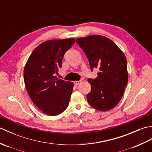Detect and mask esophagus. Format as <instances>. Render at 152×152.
<instances>
[{
  "mask_svg": "<svg viewBox=\"0 0 152 152\" xmlns=\"http://www.w3.org/2000/svg\"><path fill=\"white\" fill-rule=\"evenodd\" d=\"M80 83H81V81H75V82H74V85H75V86L79 85Z\"/></svg>",
  "mask_w": 152,
  "mask_h": 152,
  "instance_id": "1",
  "label": "esophagus"
}]
</instances>
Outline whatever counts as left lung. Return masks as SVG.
Masks as SVG:
<instances>
[{"label":"left lung","instance_id":"1","mask_svg":"<svg viewBox=\"0 0 152 152\" xmlns=\"http://www.w3.org/2000/svg\"><path fill=\"white\" fill-rule=\"evenodd\" d=\"M89 61L91 71L98 69L87 95L89 104L99 111H107L118 104L128 82L127 59L122 51L108 38L93 35L76 40Z\"/></svg>","mask_w":152,"mask_h":152}]
</instances>
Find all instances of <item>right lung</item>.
Instances as JSON below:
<instances>
[{
	"instance_id": "1",
	"label": "right lung",
	"mask_w": 152,
	"mask_h": 152,
	"mask_svg": "<svg viewBox=\"0 0 152 152\" xmlns=\"http://www.w3.org/2000/svg\"><path fill=\"white\" fill-rule=\"evenodd\" d=\"M75 42L74 38L52 40L38 46L24 68V82L32 101L45 114L57 115L69 104L74 83L58 79L62 60Z\"/></svg>"
}]
</instances>
